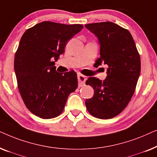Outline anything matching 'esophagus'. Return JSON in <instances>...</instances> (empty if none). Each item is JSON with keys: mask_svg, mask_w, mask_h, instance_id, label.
<instances>
[{"mask_svg": "<svg viewBox=\"0 0 157 157\" xmlns=\"http://www.w3.org/2000/svg\"><path fill=\"white\" fill-rule=\"evenodd\" d=\"M86 78H87L86 76H83V75L80 74H78V81L79 86H83L85 84Z\"/></svg>", "mask_w": 157, "mask_h": 157, "instance_id": "esophagus-1", "label": "esophagus"}]
</instances>
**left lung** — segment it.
Listing matches in <instances>:
<instances>
[{
	"mask_svg": "<svg viewBox=\"0 0 157 157\" xmlns=\"http://www.w3.org/2000/svg\"><path fill=\"white\" fill-rule=\"evenodd\" d=\"M85 27L100 44V58L94 65L108 66L104 81L95 77L86 81L94 90L93 97L86 100V106L94 117L111 119L126 108L134 93L141 72L140 56L127 29L109 21Z\"/></svg>",
	"mask_w": 157,
	"mask_h": 157,
	"instance_id": "8db88e82",
	"label": "left lung"
}]
</instances>
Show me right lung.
<instances>
[{
  "label": "right lung",
  "mask_w": 157,
  "mask_h": 157,
  "mask_svg": "<svg viewBox=\"0 0 157 157\" xmlns=\"http://www.w3.org/2000/svg\"><path fill=\"white\" fill-rule=\"evenodd\" d=\"M83 28L44 21L21 38L14 59L18 88L28 109L41 119L61 114L69 94L77 89L76 73L57 72L53 59H59L68 40Z\"/></svg>",
  "instance_id": "right-lung-1"
}]
</instances>
